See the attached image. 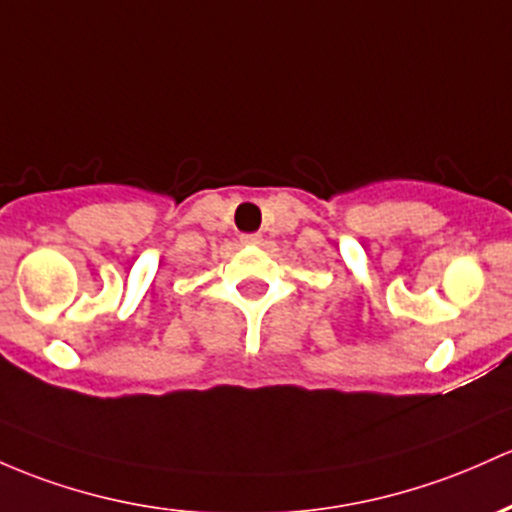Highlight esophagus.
<instances>
[{"instance_id":"34e87169","label":"esophagus","mask_w":512,"mask_h":512,"mask_svg":"<svg viewBox=\"0 0 512 512\" xmlns=\"http://www.w3.org/2000/svg\"><path fill=\"white\" fill-rule=\"evenodd\" d=\"M240 240H243L245 245H257V243H262V235L260 233H245Z\"/></svg>"}]
</instances>
